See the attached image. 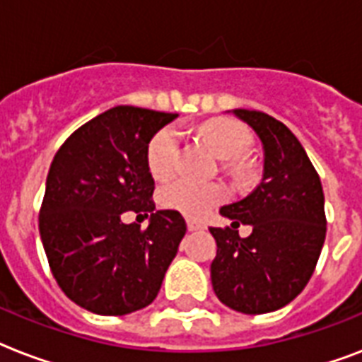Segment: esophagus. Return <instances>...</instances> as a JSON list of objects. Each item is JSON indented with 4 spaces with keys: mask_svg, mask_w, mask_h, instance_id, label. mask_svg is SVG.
Here are the masks:
<instances>
[{
    "mask_svg": "<svg viewBox=\"0 0 362 362\" xmlns=\"http://www.w3.org/2000/svg\"><path fill=\"white\" fill-rule=\"evenodd\" d=\"M203 223H201V221H197V220H187V229H189V231H199V229H203Z\"/></svg>",
    "mask_w": 362,
    "mask_h": 362,
    "instance_id": "obj_1",
    "label": "esophagus"
}]
</instances>
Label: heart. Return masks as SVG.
<instances>
[{
  "mask_svg": "<svg viewBox=\"0 0 362 362\" xmlns=\"http://www.w3.org/2000/svg\"><path fill=\"white\" fill-rule=\"evenodd\" d=\"M203 141L221 159H240L253 142L252 133L240 124L212 122L203 127ZM180 158V135L173 125L159 129L146 148V165L153 178L165 180L176 170ZM226 189L220 184H204L189 178H176L161 187L159 201L165 209L176 210L189 218L204 216L212 206L221 203Z\"/></svg>",
  "mask_w": 362,
  "mask_h": 362,
  "instance_id": "b5f03b06",
  "label": "heart"
}]
</instances>
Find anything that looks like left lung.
I'll use <instances>...</instances> for the list:
<instances>
[{
    "label": "left lung",
    "instance_id": "8db88e82",
    "mask_svg": "<svg viewBox=\"0 0 362 362\" xmlns=\"http://www.w3.org/2000/svg\"><path fill=\"white\" fill-rule=\"evenodd\" d=\"M263 144V178L246 199L221 206L231 227H210L218 252L210 264L221 303L242 314L286 306L314 274L325 242V197L320 175L298 139L259 110L235 109ZM240 223L252 226L242 239Z\"/></svg>",
    "mask_w": 362,
    "mask_h": 362
}]
</instances>
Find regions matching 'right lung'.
<instances>
[{"instance_id":"right-lung-1","label":"right lung","mask_w":362,"mask_h":362,"mask_svg":"<svg viewBox=\"0 0 362 362\" xmlns=\"http://www.w3.org/2000/svg\"><path fill=\"white\" fill-rule=\"evenodd\" d=\"M178 115L120 105L81 125L47 176L39 233L62 291L99 315L144 308L186 235L176 210H156L148 142ZM127 209L151 216L146 230L124 224Z\"/></svg>"}]
</instances>
